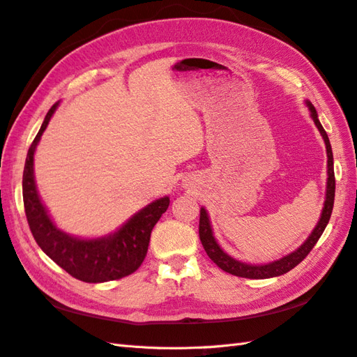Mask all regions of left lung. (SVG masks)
<instances>
[{"mask_svg": "<svg viewBox=\"0 0 357 357\" xmlns=\"http://www.w3.org/2000/svg\"><path fill=\"white\" fill-rule=\"evenodd\" d=\"M305 105H307L309 111H310V117L314 123V126L318 128L319 134L324 139L326 143V151H327V185H326V201L324 206H322L321 211V218L317 223V227L313 228L310 236L305 238V242L296 248L295 251L291 254H287L284 257H281L278 260H273L269 263H263V264H251V263H243L236 260L234 257H231L225 251L222 250L220 245L218 243L216 237L213 234V228H211V222L208 211H206L204 206L201 208V219H199V237H201V242L206 255L218 264V266L225 271L228 273H233L236 277H243V278H255V280H263V278H272V277H278L283 275V273L289 272L294 269L298 263H301L307 254L313 250V246L317 245L319 237L324 233V229L327 227V223L331 216V210H333V202H335V170H333V152H331V146H330V139L327 132L322 128V124L318 120V114L314 106L305 100Z\"/></svg>", "mask_w": 357, "mask_h": 357, "instance_id": "obj_1", "label": "left lung"}]
</instances>
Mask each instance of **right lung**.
Here are the masks:
<instances>
[{
    "label": "right lung",
    "mask_w": 357,
    "mask_h": 357,
    "mask_svg": "<svg viewBox=\"0 0 357 357\" xmlns=\"http://www.w3.org/2000/svg\"><path fill=\"white\" fill-rule=\"evenodd\" d=\"M59 102L45 115L36 138L29 149L22 175L24 208L31 234L50 259L62 269L85 283H105L135 272L147 254L151 233L162 213L169 208L170 197L164 196L146 205L117 228L100 237H79L57 228L39 196L35 181V152L56 112Z\"/></svg>",
    "instance_id": "add662e5"
}]
</instances>
